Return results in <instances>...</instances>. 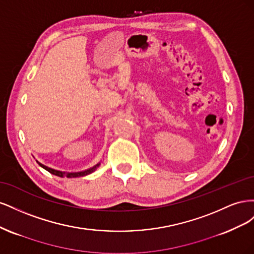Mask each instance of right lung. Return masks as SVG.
Segmentation results:
<instances>
[{"mask_svg": "<svg viewBox=\"0 0 254 254\" xmlns=\"http://www.w3.org/2000/svg\"><path fill=\"white\" fill-rule=\"evenodd\" d=\"M38 162V161H37ZM38 164H39L41 167H43L45 171H48L49 173L55 175V176H58V177H61V178H64V177H66V178H76V177H83V176H87L89 174H92L94 171H96V168L101 165V163H97L96 165H94L93 167L89 168V170H86V171H82V172H77V173H68V172H61V171H57V170H53V168L51 167H48L43 165L42 163L38 162Z\"/></svg>", "mask_w": 254, "mask_h": 254, "instance_id": "obj_1", "label": "right lung"}]
</instances>
